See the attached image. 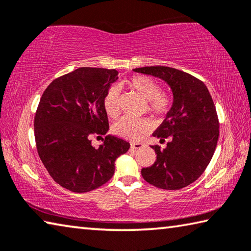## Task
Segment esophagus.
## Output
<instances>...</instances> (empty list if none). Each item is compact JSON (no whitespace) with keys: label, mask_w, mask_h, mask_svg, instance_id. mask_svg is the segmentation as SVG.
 <instances>
[{"label":"esophagus","mask_w":251,"mask_h":251,"mask_svg":"<svg viewBox=\"0 0 251 251\" xmlns=\"http://www.w3.org/2000/svg\"><path fill=\"white\" fill-rule=\"evenodd\" d=\"M144 146L143 143H133L131 144V148L133 150H139V148H142Z\"/></svg>","instance_id":"esophagus-1"}]
</instances>
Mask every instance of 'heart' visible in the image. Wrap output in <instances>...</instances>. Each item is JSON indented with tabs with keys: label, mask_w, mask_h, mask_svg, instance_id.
I'll return each mask as SVG.
<instances>
[{
	"label": "heart",
	"mask_w": 251,
	"mask_h": 251,
	"mask_svg": "<svg viewBox=\"0 0 251 251\" xmlns=\"http://www.w3.org/2000/svg\"><path fill=\"white\" fill-rule=\"evenodd\" d=\"M131 90L137 92L146 100V108L154 116H164L172 105V100L166 93L160 92V87L155 79L148 76L137 75L127 80ZM105 112L112 118H116L121 113L120 91L117 87H110L103 100ZM151 129V123L147 118L123 117L113 126V131L123 138L137 141L144 137Z\"/></svg>",
	"instance_id": "b5f03b06"
}]
</instances>
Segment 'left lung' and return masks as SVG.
I'll use <instances>...</instances> for the list:
<instances>
[{
	"mask_svg": "<svg viewBox=\"0 0 251 251\" xmlns=\"http://www.w3.org/2000/svg\"><path fill=\"white\" fill-rule=\"evenodd\" d=\"M137 73L165 80L173 91V105L156 129L155 137L167 146H151L156 161L142 176L161 189L177 190L197 180L210 163L217 146L219 121L209 91L201 79L167 66L135 69Z\"/></svg>",
	"mask_w": 251,
	"mask_h": 251,
	"instance_id": "1",
	"label": "left lung"
}]
</instances>
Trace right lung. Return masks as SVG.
<instances>
[{"label":"right lung","instance_id":"right-lung-1","mask_svg":"<svg viewBox=\"0 0 251 251\" xmlns=\"http://www.w3.org/2000/svg\"><path fill=\"white\" fill-rule=\"evenodd\" d=\"M116 70L79 67L54 79L41 97L34 117L39 156L50 177L74 193L99 188L113 177L115 160L129 150L116 136L101 138L99 148L92 137L107 133L103 100Z\"/></svg>","mask_w":251,"mask_h":251}]
</instances>
